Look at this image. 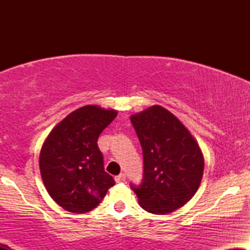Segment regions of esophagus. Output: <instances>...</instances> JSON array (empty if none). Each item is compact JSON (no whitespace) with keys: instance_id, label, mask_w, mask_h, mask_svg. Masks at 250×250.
Listing matches in <instances>:
<instances>
[{"instance_id":"esophagus-1","label":"esophagus","mask_w":250,"mask_h":250,"mask_svg":"<svg viewBox=\"0 0 250 250\" xmlns=\"http://www.w3.org/2000/svg\"><path fill=\"white\" fill-rule=\"evenodd\" d=\"M125 174H120L115 176V182L116 183H121V182H125Z\"/></svg>"}]
</instances>
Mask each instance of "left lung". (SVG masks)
<instances>
[{
  "mask_svg": "<svg viewBox=\"0 0 250 250\" xmlns=\"http://www.w3.org/2000/svg\"><path fill=\"white\" fill-rule=\"evenodd\" d=\"M143 151L145 174L131 187L148 213L166 215L185 206L200 187L205 159L199 143L174 114L151 105L130 116Z\"/></svg>",
  "mask_w": 250,
  "mask_h": 250,
  "instance_id": "8db88e82",
  "label": "left lung"
}]
</instances>
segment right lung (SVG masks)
Masks as SVG:
<instances>
[{
    "label": "right lung",
    "instance_id": "add662e5",
    "mask_svg": "<svg viewBox=\"0 0 250 250\" xmlns=\"http://www.w3.org/2000/svg\"><path fill=\"white\" fill-rule=\"evenodd\" d=\"M116 115L115 109L83 105L57 123L43 142L39 161L43 185L64 210L90 211L115 185L104 171L97 139Z\"/></svg>",
    "mask_w": 250,
    "mask_h": 250
}]
</instances>
